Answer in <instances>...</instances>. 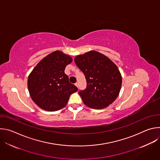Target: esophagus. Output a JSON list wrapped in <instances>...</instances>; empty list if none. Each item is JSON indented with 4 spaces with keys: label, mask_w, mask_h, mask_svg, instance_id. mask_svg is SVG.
<instances>
[{
    "label": "esophagus",
    "mask_w": 160,
    "mask_h": 160,
    "mask_svg": "<svg viewBox=\"0 0 160 160\" xmlns=\"http://www.w3.org/2000/svg\"><path fill=\"white\" fill-rule=\"evenodd\" d=\"M75 86H76V87H78V83L77 82V83H75Z\"/></svg>",
    "instance_id": "esophagus-1"
}]
</instances>
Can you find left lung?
I'll list each match as a JSON object with an SVG mask.
<instances>
[{"label": "left lung", "mask_w": 160, "mask_h": 160, "mask_svg": "<svg viewBox=\"0 0 160 160\" xmlns=\"http://www.w3.org/2000/svg\"><path fill=\"white\" fill-rule=\"evenodd\" d=\"M75 62L87 80L86 88L78 92L87 106L103 109L115 101L121 89L122 78L115 63L96 51L77 56Z\"/></svg>", "instance_id": "obj_1"}]
</instances>
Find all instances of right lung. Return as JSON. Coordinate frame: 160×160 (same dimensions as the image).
<instances>
[{
  "label": "right lung",
  "instance_id": "right-lung-1",
  "mask_svg": "<svg viewBox=\"0 0 160 160\" xmlns=\"http://www.w3.org/2000/svg\"><path fill=\"white\" fill-rule=\"evenodd\" d=\"M69 55L56 51L43 58L28 77V88L33 102L41 109L55 111L64 108L77 87L64 73L72 62Z\"/></svg>",
  "mask_w": 160,
  "mask_h": 160
}]
</instances>
